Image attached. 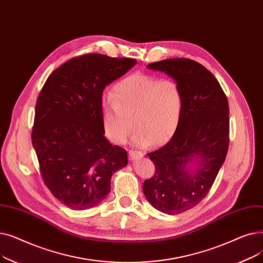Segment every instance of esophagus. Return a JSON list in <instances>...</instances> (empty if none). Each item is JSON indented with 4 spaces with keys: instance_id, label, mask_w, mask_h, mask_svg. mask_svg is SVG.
<instances>
[{
    "instance_id": "esophagus-1",
    "label": "esophagus",
    "mask_w": 263,
    "mask_h": 263,
    "mask_svg": "<svg viewBox=\"0 0 263 263\" xmlns=\"http://www.w3.org/2000/svg\"><path fill=\"white\" fill-rule=\"evenodd\" d=\"M144 155L140 151H135V150H129V157L131 160H137V159H141Z\"/></svg>"
}]
</instances>
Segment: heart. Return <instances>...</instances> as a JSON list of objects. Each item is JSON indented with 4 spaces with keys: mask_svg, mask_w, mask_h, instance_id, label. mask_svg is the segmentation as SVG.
<instances>
[{
    "mask_svg": "<svg viewBox=\"0 0 263 263\" xmlns=\"http://www.w3.org/2000/svg\"><path fill=\"white\" fill-rule=\"evenodd\" d=\"M102 122L106 136L114 144H123L134 127L136 147L168 143L180 126L184 93L175 79L147 73H132L114 87V96L102 97Z\"/></svg>",
    "mask_w": 263,
    "mask_h": 263,
    "instance_id": "b5f03b06",
    "label": "heart"
}]
</instances>
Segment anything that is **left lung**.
I'll return each instance as SVG.
<instances>
[{
  "instance_id": "1",
  "label": "left lung",
  "mask_w": 263,
  "mask_h": 263,
  "mask_svg": "<svg viewBox=\"0 0 263 263\" xmlns=\"http://www.w3.org/2000/svg\"><path fill=\"white\" fill-rule=\"evenodd\" d=\"M179 82L184 93L180 126L162 148L148 154L156 172L143 183L155 208L175 215L197 205L208 194L229 147V105L215 77L189 59H168L147 66ZM194 158L197 170L188 172Z\"/></svg>"
}]
</instances>
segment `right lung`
<instances>
[{"instance_id": "obj_1", "label": "right lung", "mask_w": 263, "mask_h": 263, "mask_svg": "<svg viewBox=\"0 0 263 263\" xmlns=\"http://www.w3.org/2000/svg\"><path fill=\"white\" fill-rule=\"evenodd\" d=\"M136 61L85 54L49 76L35 108L32 143L40 175L55 198L86 210L110 191V178L128 164L126 149L104 137L102 93Z\"/></svg>"}]
</instances>
